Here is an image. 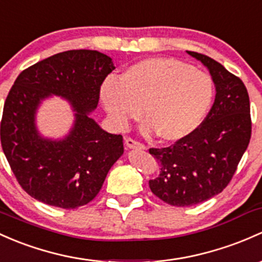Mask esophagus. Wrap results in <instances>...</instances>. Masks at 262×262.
I'll list each match as a JSON object with an SVG mask.
<instances>
[{
	"label": "esophagus",
	"instance_id": "1",
	"mask_svg": "<svg viewBox=\"0 0 262 262\" xmlns=\"http://www.w3.org/2000/svg\"><path fill=\"white\" fill-rule=\"evenodd\" d=\"M125 143L128 148H132V150H145V145L143 143L136 141V140L131 139V137H126Z\"/></svg>",
	"mask_w": 262,
	"mask_h": 262
}]
</instances>
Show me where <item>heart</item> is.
<instances>
[{"label": "heart", "mask_w": 262, "mask_h": 262, "mask_svg": "<svg viewBox=\"0 0 262 262\" xmlns=\"http://www.w3.org/2000/svg\"><path fill=\"white\" fill-rule=\"evenodd\" d=\"M108 116L121 128L142 114L145 130L165 142L191 136L204 122L215 89L210 76L171 57H150L128 67L120 78L101 86Z\"/></svg>", "instance_id": "heart-1"}]
</instances>
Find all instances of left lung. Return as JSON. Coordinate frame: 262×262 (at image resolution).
I'll return each mask as SVG.
<instances>
[{"label": "left lung", "instance_id": "obj_1", "mask_svg": "<svg viewBox=\"0 0 262 262\" xmlns=\"http://www.w3.org/2000/svg\"><path fill=\"white\" fill-rule=\"evenodd\" d=\"M187 53L209 69L216 86L215 102L191 136L148 150L161 166L160 175L148 181L151 191L177 207L206 201L230 184L249 146L252 125L243 81L209 56Z\"/></svg>", "mask_w": 262, "mask_h": 262}]
</instances>
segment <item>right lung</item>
<instances>
[{"mask_svg":"<svg viewBox=\"0 0 262 262\" xmlns=\"http://www.w3.org/2000/svg\"><path fill=\"white\" fill-rule=\"evenodd\" d=\"M114 70L103 53L71 50L32 64L16 78L5 101L1 146L19 186L33 199L69 210L89 204L100 192L110 168L122 156L123 139L103 131L89 114ZM51 93L71 100L76 111L74 128L62 142L41 139L35 131V108Z\"/></svg>","mask_w":262,"mask_h":262,"instance_id":"obj_1","label":"right lung"}]
</instances>
